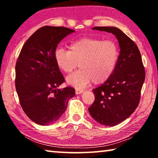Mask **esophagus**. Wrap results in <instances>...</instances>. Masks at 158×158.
<instances>
[{
	"label": "esophagus",
	"mask_w": 158,
	"mask_h": 158,
	"mask_svg": "<svg viewBox=\"0 0 158 158\" xmlns=\"http://www.w3.org/2000/svg\"><path fill=\"white\" fill-rule=\"evenodd\" d=\"M84 90L83 89H76V94L77 95H79V94H81V93L84 92Z\"/></svg>",
	"instance_id": "1"
}]
</instances>
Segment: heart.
<instances>
[{
    "mask_svg": "<svg viewBox=\"0 0 158 158\" xmlns=\"http://www.w3.org/2000/svg\"><path fill=\"white\" fill-rule=\"evenodd\" d=\"M118 50L114 42L94 37H83L72 42L69 51L57 48L54 60L59 69L70 73L79 63L80 69L67 77V82L82 89L90 82L95 84L106 81L116 68Z\"/></svg>",
    "mask_w": 158,
    "mask_h": 158,
    "instance_id": "b5f03b06",
    "label": "heart"
}]
</instances>
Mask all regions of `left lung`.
Returning <instances> with one entry per match:
<instances>
[{"label": "left lung", "mask_w": 158, "mask_h": 158, "mask_svg": "<svg viewBox=\"0 0 158 158\" xmlns=\"http://www.w3.org/2000/svg\"><path fill=\"white\" fill-rule=\"evenodd\" d=\"M92 29L114 34L120 46L113 73L103 84L93 90L95 101L89 108L90 116L99 123L114 126L137 109L145 80V69L137 44L119 28L97 26Z\"/></svg>", "instance_id": "1"}]
</instances>
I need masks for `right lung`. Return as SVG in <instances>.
<instances>
[{
    "label": "right lung",
    "mask_w": 158,
    "mask_h": 158,
    "mask_svg": "<svg viewBox=\"0 0 158 158\" xmlns=\"http://www.w3.org/2000/svg\"><path fill=\"white\" fill-rule=\"evenodd\" d=\"M74 32L61 26H43L29 37L18 57L16 90L23 111L38 125L56 121L75 95L72 87L57 89L65 79L54 60L58 44Z\"/></svg>",
    "instance_id": "add662e5"
}]
</instances>
